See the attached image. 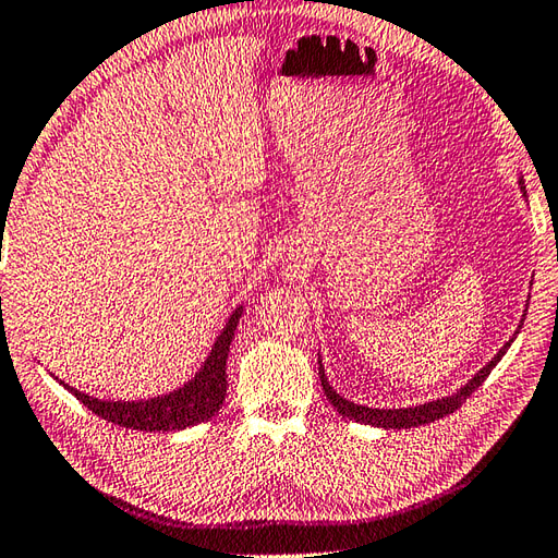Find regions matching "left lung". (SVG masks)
Instances as JSON below:
<instances>
[{
  "instance_id": "1",
  "label": "left lung",
  "mask_w": 558,
  "mask_h": 558,
  "mask_svg": "<svg viewBox=\"0 0 558 558\" xmlns=\"http://www.w3.org/2000/svg\"><path fill=\"white\" fill-rule=\"evenodd\" d=\"M515 183H518V190H521V194H523L525 202H527V190H525V183H523V175H515ZM530 284H533V282H530ZM525 314H527V304L523 308L521 323H518V328L513 330L509 342H504V347L499 349V352L492 356L487 364L481 371H477L469 383H463L457 392H451L447 397L423 401V404H416V407H401V409H375V407H366V404H356V401L347 399L344 395H340L330 385L328 375H326V366H323V356L318 352V378H320V385H323V392H326V397L330 399V404L338 409V413H342L344 418L354 421V423L373 425V427H385V430H404V427H418V425H425V423L439 421V418L449 416V413H454L463 404V401L469 399L477 390V387L485 383V378L492 373V368H495L499 361H501V356L509 352V347L515 340V335L521 332Z\"/></svg>"
}]
</instances>
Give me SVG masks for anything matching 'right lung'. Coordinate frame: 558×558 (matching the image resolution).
Returning a JSON list of instances; mask_svg holds the SVG:
<instances>
[{
    "instance_id": "obj_1",
    "label": "right lung",
    "mask_w": 558,
    "mask_h": 558,
    "mask_svg": "<svg viewBox=\"0 0 558 558\" xmlns=\"http://www.w3.org/2000/svg\"><path fill=\"white\" fill-rule=\"evenodd\" d=\"M242 311H244V304H240L235 311H232L223 330H220L218 338L214 340L209 354H206L202 366L197 368V373H194L187 383H183L166 395L135 399V401H121V399L113 401V399L89 397L63 380L59 378L57 380L59 385L66 387L75 399H81L89 411L97 413L99 418L109 423L131 427V430H142V433L185 430V427L209 421L211 416H216L218 409L223 407L226 390H228L226 361H228L232 335H235L238 323L242 318Z\"/></svg>"
}]
</instances>
